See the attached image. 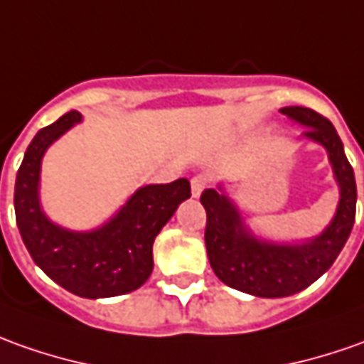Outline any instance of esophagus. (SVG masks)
Segmentation results:
<instances>
[{
    "label": "esophagus",
    "instance_id": "1",
    "mask_svg": "<svg viewBox=\"0 0 364 364\" xmlns=\"http://www.w3.org/2000/svg\"><path fill=\"white\" fill-rule=\"evenodd\" d=\"M205 187H207V179L203 177V175H197V177H193L191 179V193L195 199H199L201 197V193L205 191Z\"/></svg>",
    "mask_w": 364,
    "mask_h": 364
}]
</instances>
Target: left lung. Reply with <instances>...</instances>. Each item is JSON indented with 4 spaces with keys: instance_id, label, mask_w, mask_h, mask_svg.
<instances>
[{
    "instance_id": "8db88e82",
    "label": "left lung",
    "mask_w": 364,
    "mask_h": 364,
    "mask_svg": "<svg viewBox=\"0 0 364 364\" xmlns=\"http://www.w3.org/2000/svg\"><path fill=\"white\" fill-rule=\"evenodd\" d=\"M281 113L306 127L303 139L327 149L338 185V205L323 233L301 243H273L251 231L223 185L201 195L207 211L205 245L215 275L231 289L263 299L295 295L327 273L347 243L357 209L355 173L333 123L317 111L296 105L283 107Z\"/></svg>"
}]
</instances>
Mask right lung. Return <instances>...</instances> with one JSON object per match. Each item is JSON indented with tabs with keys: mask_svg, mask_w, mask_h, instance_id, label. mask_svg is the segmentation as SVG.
Instances as JSON below:
<instances>
[{
	"mask_svg": "<svg viewBox=\"0 0 364 364\" xmlns=\"http://www.w3.org/2000/svg\"><path fill=\"white\" fill-rule=\"evenodd\" d=\"M81 121L69 111L37 131L16 177V221L36 265L58 285L83 299H105L139 289L153 271V241L185 199L187 179L145 185L107 223L91 231H71L53 223L39 201L41 159L53 141Z\"/></svg>",
	"mask_w": 364,
	"mask_h": 364,
	"instance_id": "add662e5",
	"label": "right lung"
}]
</instances>
